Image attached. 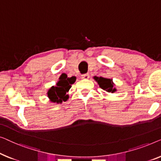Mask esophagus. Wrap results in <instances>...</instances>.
<instances>
[{"instance_id": "34e87169", "label": "esophagus", "mask_w": 161, "mask_h": 161, "mask_svg": "<svg viewBox=\"0 0 161 161\" xmlns=\"http://www.w3.org/2000/svg\"><path fill=\"white\" fill-rule=\"evenodd\" d=\"M89 77H90L89 74H84L81 75V78L84 79V80H87V79H89Z\"/></svg>"}]
</instances>
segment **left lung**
<instances>
[{
	"mask_svg": "<svg viewBox=\"0 0 161 161\" xmlns=\"http://www.w3.org/2000/svg\"><path fill=\"white\" fill-rule=\"evenodd\" d=\"M94 79L96 80L97 82H98L101 89L106 90V92H112V93L116 91V89L114 88V86H113L114 84L112 82V80H111V79L97 77V76H95Z\"/></svg>",
	"mask_w": 161,
	"mask_h": 161,
	"instance_id": "8db88e82",
	"label": "left lung"
}]
</instances>
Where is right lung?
I'll list each match as a JSON object with an SVG mask.
<instances>
[{
  "label": "right lung",
  "mask_w": 161,
  "mask_h": 161,
  "mask_svg": "<svg viewBox=\"0 0 161 161\" xmlns=\"http://www.w3.org/2000/svg\"><path fill=\"white\" fill-rule=\"evenodd\" d=\"M76 81L75 76H72L71 78H68L67 75H62L60 77V80L57 83V86L52 87L49 90L48 97L50 98L52 102L61 103L62 101H65L69 98V96L66 95V92L71 87V85Z\"/></svg>",
  "instance_id": "add662e5"
}]
</instances>
